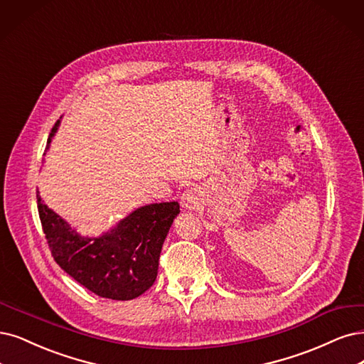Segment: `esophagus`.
I'll use <instances>...</instances> for the list:
<instances>
[{
    "label": "esophagus",
    "mask_w": 364,
    "mask_h": 364,
    "mask_svg": "<svg viewBox=\"0 0 364 364\" xmlns=\"http://www.w3.org/2000/svg\"><path fill=\"white\" fill-rule=\"evenodd\" d=\"M200 203H203V196H200L199 191L195 189V187H191V189H187L181 195V204L187 210L196 208L198 205H200Z\"/></svg>",
    "instance_id": "esophagus-1"
}]
</instances>
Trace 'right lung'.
Returning <instances> with one entry per match:
<instances>
[{"label":"right lung","instance_id":"add662e5","mask_svg":"<svg viewBox=\"0 0 364 364\" xmlns=\"http://www.w3.org/2000/svg\"><path fill=\"white\" fill-rule=\"evenodd\" d=\"M61 119L52 127L46 151ZM37 208L53 259L80 285L111 300H133L150 289L157 277L161 246L180 204H148L132 211L97 237L76 232L50 210L37 192Z\"/></svg>","mask_w":364,"mask_h":364}]
</instances>
